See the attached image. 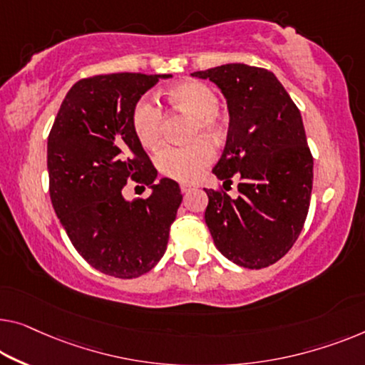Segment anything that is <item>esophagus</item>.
<instances>
[{"instance_id": "34e87169", "label": "esophagus", "mask_w": 365, "mask_h": 365, "mask_svg": "<svg viewBox=\"0 0 365 365\" xmlns=\"http://www.w3.org/2000/svg\"><path fill=\"white\" fill-rule=\"evenodd\" d=\"M195 188H197V183H190V182H182L180 183V190L183 193L192 192V190H195Z\"/></svg>"}]
</instances>
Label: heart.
<instances>
[{
  "label": "heart",
  "mask_w": 365,
  "mask_h": 365,
  "mask_svg": "<svg viewBox=\"0 0 365 365\" xmlns=\"http://www.w3.org/2000/svg\"><path fill=\"white\" fill-rule=\"evenodd\" d=\"M170 103L177 108L193 114L192 134L198 135L205 130L217 134L222 129V116L217 106L220 98L213 86L200 80H187L167 91ZM160 106L152 96H143L134 105L133 128L140 143L152 148L162 138ZM215 148L210 139L197 138L185 145H164L155 154V167L162 175L178 182L197 180L201 172L215 160Z\"/></svg>",
  "instance_id": "b5f03b06"
}]
</instances>
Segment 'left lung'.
I'll list each match as a JSON object with an SVG mask.
<instances>
[{"instance_id": "1", "label": "left lung", "mask_w": 365, "mask_h": 365, "mask_svg": "<svg viewBox=\"0 0 365 365\" xmlns=\"http://www.w3.org/2000/svg\"><path fill=\"white\" fill-rule=\"evenodd\" d=\"M222 91L230 110L226 148L213 173L241 177L237 198L206 190L205 221L217 251L246 269H264L290 251L307 220L313 155L302 114L269 70L226 63L200 70Z\"/></svg>"}]
</instances>
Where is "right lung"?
I'll use <instances>...</instances> for the list:
<instances>
[{"mask_svg":"<svg viewBox=\"0 0 365 365\" xmlns=\"http://www.w3.org/2000/svg\"><path fill=\"white\" fill-rule=\"evenodd\" d=\"M170 75L110 73L68 90L47 140L48 192L73 247L91 267L135 279L164 255L182 203L175 180L162 178L133 128L145 91ZM128 180L149 184L151 197L128 202Z\"/></svg>","mask_w":365,"mask_h":365,"instance_id":"obj_1","label":"right lung"}]
</instances>
